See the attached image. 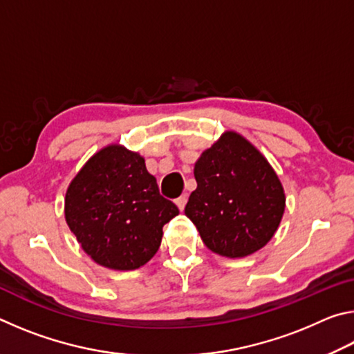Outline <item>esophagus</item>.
Masks as SVG:
<instances>
[{"label": "esophagus", "mask_w": 354, "mask_h": 354, "mask_svg": "<svg viewBox=\"0 0 354 354\" xmlns=\"http://www.w3.org/2000/svg\"><path fill=\"white\" fill-rule=\"evenodd\" d=\"M176 206L179 207V211H184L185 207V203H187V195H181L179 198H176Z\"/></svg>", "instance_id": "obj_1"}]
</instances>
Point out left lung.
I'll return each mask as SVG.
<instances>
[{"label": "left lung", "mask_w": 354, "mask_h": 354, "mask_svg": "<svg viewBox=\"0 0 354 354\" xmlns=\"http://www.w3.org/2000/svg\"><path fill=\"white\" fill-rule=\"evenodd\" d=\"M196 189L184 212L206 247L245 257L266 247L286 207L284 189L259 149L227 131L195 162Z\"/></svg>", "instance_id": "1"}]
</instances>
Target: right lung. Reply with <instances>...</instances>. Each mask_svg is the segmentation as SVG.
I'll return each instance as SVG.
<instances>
[{"label": "right lung", "mask_w": 354, "mask_h": 354, "mask_svg": "<svg viewBox=\"0 0 354 354\" xmlns=\"http://www.w3.org/2000/svg\"><path fill=\"white\" fill-rule=\"evenodd\" d=\"M179 209L159 194L145 159L122 145L93 154L65 194V220L92 259L112 270H136L151 259L162 227Z\"/></svg>", "instance_id": "add662e5"}]
</instances>
